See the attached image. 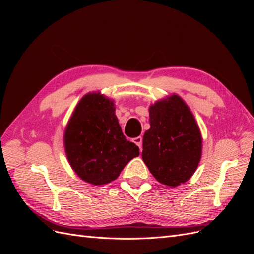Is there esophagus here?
<instances>
[{
  "label": "esophagus",
  "instance_id": "1",
  "mask_svg": "<svg viewBox=\"0 0 254 254\" xmlns=\"http://www.w3.org/2000/svg\"><path fill=\"white\" fill-rule=\"evenodd\" d=\"M133 143H135L140 148H142V144H143V139L142 136H136L133 139Z\"/></svg>",
  "mask_w": 254,
  "mask_h": 254
}]
</instances>
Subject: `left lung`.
I'll use <instances>...</instances> for the list:
<instances>
[{
  "instance_id": "left-lung-1",
  "label": "left lung",
  "mask_w": 254,
  "mask_h": 254,
  "mask_svg": "<svg viewBox=\"0 0 254 254\" xmlns=\"http://www.w3.org/2000/svg\"><path fill=\"white\" fill-rule=\"evenodd\" d=\"M150 128L143 136L142 158L155 178L168 187L188 181L201 158L198 125L178 95L149 108Z\"/></svg>"
}]
</instances>
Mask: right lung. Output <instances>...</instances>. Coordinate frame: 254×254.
<instances>
[{"mask_svg": "<svg viewBox=\"0 0 254 254\" xmlns=\"http://www.w3.org/2000/svg\"><path fill=\"white\" fill-rule=\"evenodd\" d=\"M113 103L99 93L78 103L64 133L66 157L74 172L94 186L115 180L139 147L127 141Z\"/></svg>", "mask_w": 254, "mask_h": 254, "instance_id": "1", "label": "right lung"}]
</instances>
